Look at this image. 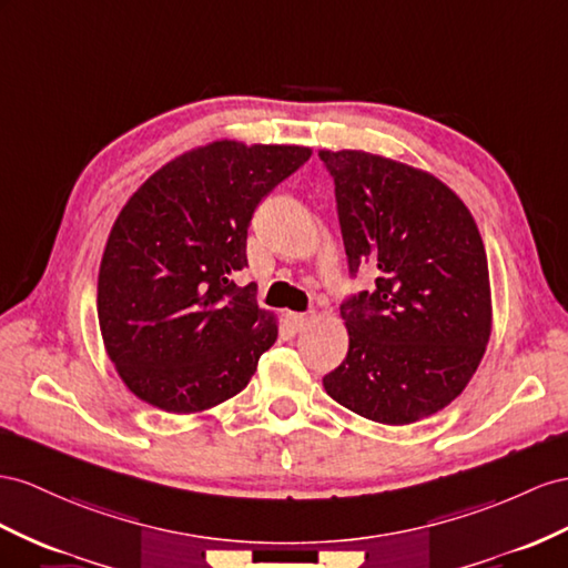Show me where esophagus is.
I'll return each mask as SVG.
<instances>
[{
	"label": "esophagus",
	"mask_w": 568,
	"mask_h": 568,
	"mask_svg": "<svg viewBox=\"0 0 568 568\" xmlns=\"http://www.w3.org/2000/svg\"><path fill=\"white\" fill-rule=\"evenodd\" d=\"M287 322H290V326H293L295 331H302L304 326L310 324V316L307 314H297V312H290L287 314Z\"/></svg>",
	"instance_id": "34e87169"
}]
</instances>
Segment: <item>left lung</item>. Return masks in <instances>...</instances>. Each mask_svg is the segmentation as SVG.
Returning <instances> with one entry per match:
<instances>
[{"instance_id":"obj_1","label":"left lung","mask_w":568,"mask_h":568,"mask_svg":"<svg viewBox=\"0 0 568 568\" xmlns=\"http://www.w3.org/2000/svg\"><path fill=\"white\" fill-rule=\"evenodd\" d=\"M336 184L347 268L376 273L341 304L347 355L326 394L382 425L460 396L491 331L489 268L465 203L429 172L365 151H318Z\"/></svg>"}]
</instances>
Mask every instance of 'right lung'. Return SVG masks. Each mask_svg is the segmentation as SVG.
Instances as JSON below:
<instances>
[{
	"label": "right lung",
	"mask_w": 568,
	"mask_h": 568,
	"mask_svg": "<svg viewBox=\"0 0 568 568\" xmlns=\"http://www.w3.org/2000/svg\"><path fill=\"white\" fill-rule=\"evenodd\" d=\"M304 145L213 141L170 160L118 215L98 275L105 351L134 396L199 413L250 384L278 338L246 268L261 199L307 163Z\"/></svg>",
	"instance_id": "1"
}]
</instances>
